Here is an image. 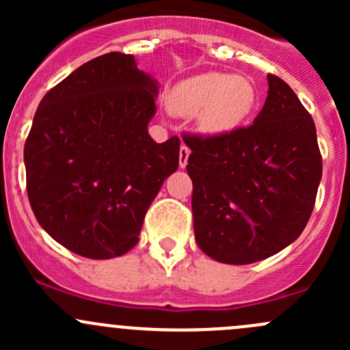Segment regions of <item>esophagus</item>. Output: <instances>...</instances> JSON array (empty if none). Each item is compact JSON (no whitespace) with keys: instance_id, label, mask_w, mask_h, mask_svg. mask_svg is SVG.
Here are the masks:
<instances>
[{"instance_id":"1","label":"esophagus","mask_w":350,"mask_h":350,"mask_svg":"<svg viewBox=\"0 0 350 350\" xmlns=\"http://www.w3.org/2000/svg\"><path fill=\"white\" fill-rule=\"evenodd\" d=\"M189 154H191L189 147L183 144V146L179 147V165H181V167H186V164H188Z\"/></svg>"}]
</instances>
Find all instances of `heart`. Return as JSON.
<instances>
[{
  "instance_id": "b5f03b06",
  "label": "heart",
  "mask_w": 350,
  "mask_h": 350,
  "mask_svg": "<svg viewBox=\"0 0 350 350\" xmlns=\"http://www.w3.org/2000/svg\"><path fill=\"white\" fill-rule=\"evenodd\" d=\"M259 93L245 76L204 72L181 81L169 94V109L196 116L201 132L227 135L245 125L257 109Z\"/></svg>"
}]
</instances>
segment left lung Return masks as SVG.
Here are the masks:
<instances>
[{"label": "left lung", "mask_w": 350, "mask_h": 350, "mask_svg": "<svg viewBox=\"0 0 350 350\" xmlns=\"http://www.w3.org/2000/svg\"><path fill=\"white\" fill-rule=\"evenodd\" d=\"M266 103L252 125L227 135H193L196 243L224 264H252L295 242L306 227L322 179L313 118L281 77L267 74Z\"/></svg>", "instance_id": "1"}]
</instances>
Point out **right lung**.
Listing matches in <instances>:
<instances>
[{"label": "right lung", "instance_id": "right-lung-1", "mask_svg": "<svg viewBox=\"0 0 350 350\" xmlns=\"http://www.w3.org/2000/svg\"><path fill=\"white\" fill-rule=\"evenodd\" d=\"M157 83L133 55L109 52L52 88L25 142L27 193L54 241L88 259L123 256L179 165V139L147 132Z\"/></svg>", "mask_w": 350, "mask_h": 350}]
</instances>
